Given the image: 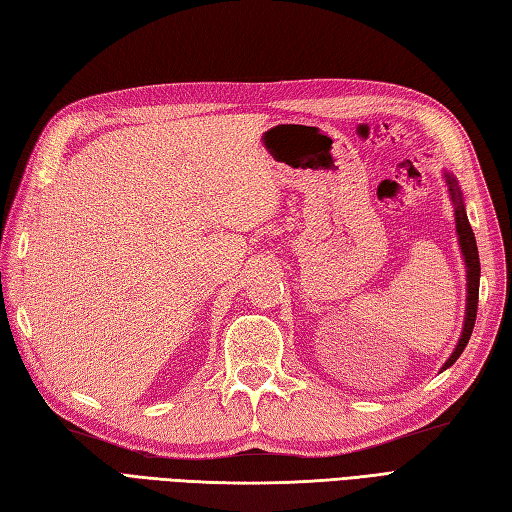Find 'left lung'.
<instances>
[{
    "instance_id": "obj_1",
    "label": "left lung",
    "mask_w": 512,
    "mask_h": 512,
    "mask_svg": "<svg viewBox=\"0 0 512 512\" xmlns=\"http://www.w3.org/2000/svg\"><path fill=\"white\" fill-rule=\"evenodd\" d=\"M443 178L447 183L451 205H454L458 246H460V253H462V259H465V268H467V305H465V323H462V334L456 342V349L451 351V355L447 358V362L443 364L441 371H445V368L454 364L460 358V353L465 351V347H467L473 325H475V314H478V292H480V255H478V244H475V235L471 231V224H469V218H467L465 198H462L460 185H458L454 174L445 170Z\"/></svg>"
}]
</instances>
